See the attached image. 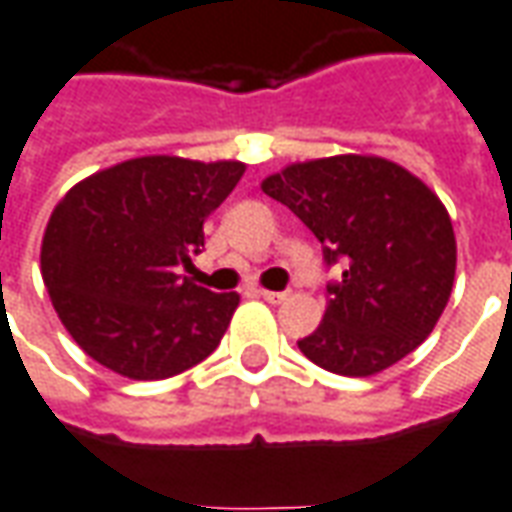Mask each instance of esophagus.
I'll return each instance as SVG.
<instances>
[{
  "label": "esophagus",
  "instance_id": "esophagus-1",
  "mask_svg": "<svg viewBox=\"0 0 512 512\" xmlns=\"http://www.w3.org/2000/svg\"><path fill=\"white\" fill-rule=\"evenodd\" d=\"M259 295H262V298H264V301H267V303H281V301H287V292L259 290Z\"/></svg>",
  "mask_w": 512,
  "mask_h": 512
}]
</instances>
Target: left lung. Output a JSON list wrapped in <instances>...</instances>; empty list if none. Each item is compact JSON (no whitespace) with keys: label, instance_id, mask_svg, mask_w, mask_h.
<instances>
[{"label":"left lung","instance_id":"1","mask_svg":"<svg viewBox=\"0 0 512 512\" xmlns=\"http://www.w3.org/2000/svg\"><path fill=\"white\" fill-rule=\"evenodd\" d=\"M343 264L326 284L323 323L298 340L303 357L340 376H373L424 343L449 303L457 242L449 211L412 172L376 155H334L264 178Z\"/></svg>","mask_w":512,"mask_h":512}]
</instances>
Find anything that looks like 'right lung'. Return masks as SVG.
I'll return each mask as SVG.
<instances>
[{
	"instance_id": "1",
	"label": "right lung",
	"mask_w": 512,
	"mask_h": 512,
	"mask_svg": "<svg viewBox=\"0 0 512 512\" xmlns=\"http://www.w3.org/2000/svg\"><path fill=\"white\" fill-rule=\"evenodd\" d=\"M245 164L144 155L72 186L41 245L52 306L88 357L119 376L169 379L209 357L239 306L236 292L181 276L203 222Z\"/></svg>"
}]
</instances>
